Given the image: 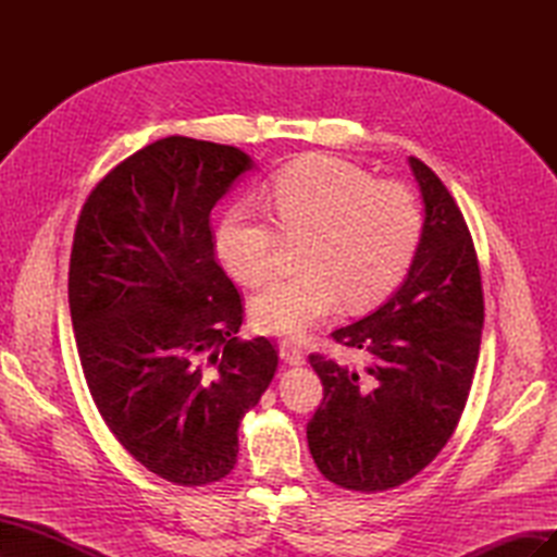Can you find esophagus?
I'll return each mask as SVG.
<instances>
[{"label":"esophagus","instance_id":"1","mask_svg":"<svg viewBox=\"0 0 557 557\" xmlns=\"http://www.w3.org/2000/svg\"><path fill=\"white\" fill-rule=\"evenodd\" d=\"M281 358L288 362V364H295V367H299V364H305V348H301L299 344H295V342H281Z\"/></svg>","mask_w":557,"mask_h":557}]
</instances>
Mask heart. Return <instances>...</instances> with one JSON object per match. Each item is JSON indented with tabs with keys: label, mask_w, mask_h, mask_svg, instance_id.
I'll use <instances>...</instances> for the list:
<instances>
[{
	"label": "heart",
	"mask_w": 557,
	"mask_h": 557,
	"mask_svg": "<svg viewBox=\"0 0 557 557\" xmlns=\"http://www.w3.org/2000/svg\"><path fill=\"white\" fill-rule=\"evenodd\" d=\"M269 207L274 221L250 207L227 211L215 250L234 278L260 285L274 276L283 239H305L297 252L301 272L272 283L250 305L258 332L293 339L342 299L350 309H367L391 295L425 232L423 205L409 185L376 181L332 156H309L281 170Z\"/></svg>",
	"instance_id": "heart-1"
}]
</instances>
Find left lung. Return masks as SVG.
Returning <instances> with one entry per match:
<instances>
[{"mask_svg":"<svg viewBox=\"0 0 557 557\" xmlns=\"http://www.w3.org/2000/svg\"><path fill=\"white\" fill-rule=\"evenodd\" d=\"M425 201V232L409 276L372 315L332 332L367 352L348 369L311 352L323 401L307 425L327 481L383 493L420 474L460 423L479 362L483 285L474 242L453 195L425 162L409 158Z\"/></svg>","mask_w":557,"mask_h":557,"instance_id":"1","label":"left lung"}]
</instances>
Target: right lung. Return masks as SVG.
I'll return each mask as SVG.
<instances>
[{
    "label": "right lung",
    "instance_id": "1",
    "mask_svg": "<svg viewBox=\"0 0 557 557\" xmlns=\"http://www.w3.org/2000/svg\"><path fill=\"white\" fill-rule=\"evenodd\" d=\"M250 166L234 146L160 139L95 185L74 232L70 311L97 411L134 460L183 487L234 469L242 420L278 367L272 342L237 336L242 295L211 232Z\"/></svg>",
    "mask_w": 557,
    "mask_h": 557
}]
</instances>
